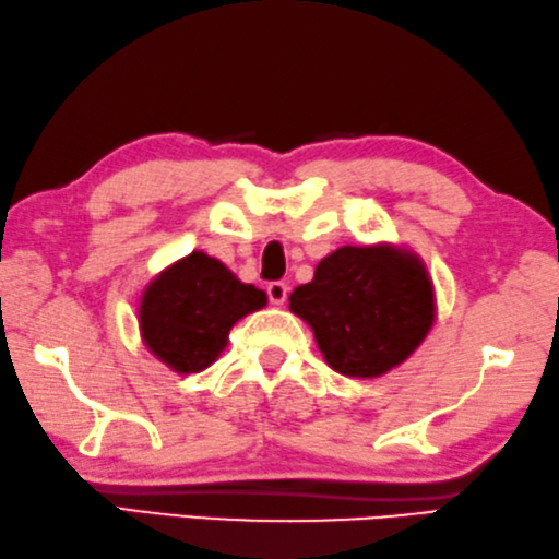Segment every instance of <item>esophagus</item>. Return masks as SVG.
Returning <instances> with one entry per match:
<instances>
[{"label":"esophagus","mask_w":559,"mask_h":559,"mask_svg":"<svg viewBox=\"0 0 559 559\" xmlns=\"http://www.w3.org/2000/svg\"><path fill=\"white\" fill-rule=\"evenodd\" d=\"M287 294H289V287H287V284H284V282H270V284H267L270 304L282 306L284 301H287Z\"/></svg>","instance_id":"1"}]
</instances>
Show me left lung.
Segmentation results:
<instances>
[{
  "instance_id": "1",
  "label": "left lung",
  "mask_w": 559,
  "mask_h": 559,
  "mask_svg": "<svg viewBox=\"0 0 559 559\" xmlns=\"http://www.w3.org/2000/svg\"><path fill=\"white\" fill-rule=\"evenodd\" d=\"M289 309L311 325L337 373L376 379L423 345L435 323V287L413 250L343 246L296 287Z\"/></svg>"
}]
</instances>
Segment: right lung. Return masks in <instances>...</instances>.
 <instances>
[{"mask_svg": "<svg viewBox=\"0 0 559 559\" xmlns=\"http://www.w3.org/2000/svg\"><path fill=\"white\" fill-rule=\"evenodd\" d=\"M265 304L263 289L243 284L216 258L192 250L144 289L140 333L166 367L198 373L222 355L234 323Z\"/></svg>", "mask_w": 559, "mask_h": 559, "instance_id": "1", "label": "right lung"}]
</instances>
